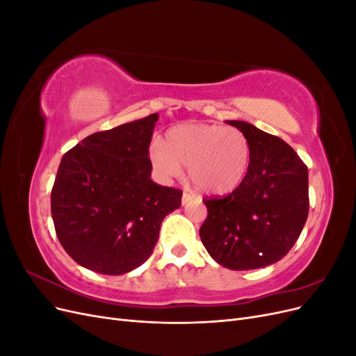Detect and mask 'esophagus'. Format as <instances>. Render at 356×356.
Masks as SVG:
<instances>
[{"instance_id": "1", "label": "esophagus", "mask_w": 356, "mask_h": 356, "mask_svg": "<svg viewBox=\"0 0 356 356\" xmlns=\"http://www.w3.org/2000/svg\"><path fill=\"white\" fill-rule=\"evenodd\" d=\"M193 199H196V196H195V195H191V193H188V191H184V193H182V204H186V203L191 202Z\"/></svg>"}]
</instances>
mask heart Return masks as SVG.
Here are the masks:
<instances>
[{"label":"heart","mask_w":356,"mask_h":356,"mask_svg":"<svg viewBox=\"0 0 356 356\" xmlns=\"http://www.w3.org/2000/svg\"><path fill=\"white\" fill-rule=\"evenodd\" d=\"M149 160L163 178H177L183 166L197 188L209 195H227L243 181L251 145L236 127L188 123L172 127L163 143L149 147Z\"/></svg>","instance_id":"b5f03b06"}]
</instances>
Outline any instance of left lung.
Segmentation results:
<instances>
[{
	"label": "left lung",
	"mask_w": 356,
	"mask_h": 356,
	"mask_svg": "<svg viewBox=\"0 0 356 356\" xmlns=\"http://www.w3.org/2000/svg\"><path fill=\"white\" fill-rule=\"evenodd\" d=\"M251 145L241 184L227 196L204 197L208 217L199 230L209 255L232 270L273 264L288 254L309 213L307 166L284 139L230 120Z\"/></svg>",
	"instance_id": "1"
}]
</instances>
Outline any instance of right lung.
<instances>
[{"instance_id": "right-lung-1", "label": "right lung", "mask_w": 356, "mask_h": 356, "mask_svg": "<svg viewBox=\"0 0 356 356\" xmlns=\"http://www.w3.org/2000/svg\"><path fill=\"white\" fill-rule=\"evenodd\" d=\"M157 114L84 138L63 154L51 188L58 239L75 263L123 275L152 255L182 190L159 186L148 147Z\"/></svg>"}]
</instances>
